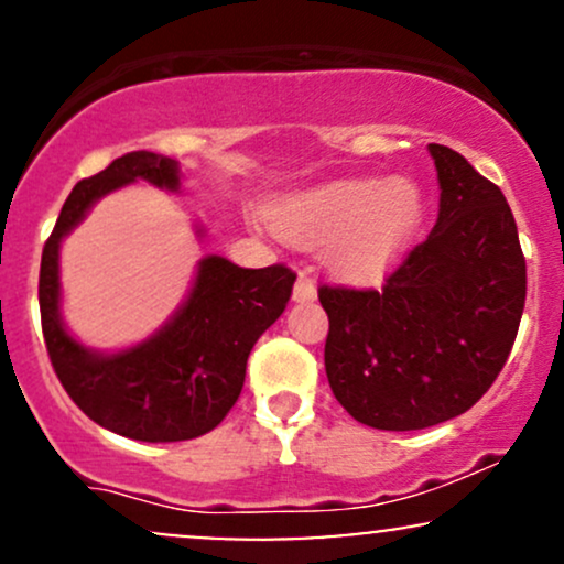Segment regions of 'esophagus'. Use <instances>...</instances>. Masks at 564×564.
Here are the masks:
<instances>
[{"mask_svg": "<svg viewBox=\"0 0 564 564\" xmlns=\"http://www.w3.org/2000/svg\"><path fill=\"white\" fill-rule=\"evenodd\" d=\"M315 300V283L307 275V270H302L300 278L294 283V302H313Z\"/></svg>", "mask_w": 564, "mask_h": 564, "instance_id": "1", "label": "esophagus"}]
</instances>
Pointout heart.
Instances as JSON below:
<instances>
[{
	"label": "heart",
	"mask_w": 564,
	"mask_h": 564,
	"mask_svg": "<svg viewBox=\"0 0 564 564\" xmlns=\"http://www.w3.org/2000/svg\"><path fill=\"white\" fill-rule=\"evenodd\" d=\"M422 193L411 180L347 177L283 200L275 228L294 243L328 246V262L347 281L384 273L422 223Z\"/></svg>",
	"instance_id": "1"
}]
</instances>
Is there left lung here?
Returning <instances> with one entry per match:
<instances>
[{
  "label": "left lung",
  "mask_w": 564,
  "mask_h": 564,
  "mask_svg": "<svg viewBox=\"0 0 564 564\" xmlns=\"http://www.w3.org/2000/svg\"><path fill=\"white\" fill-rule=\"evenodd\" d=\"M430 153L440 180L430 236L379 289H318L328 384L373 430H424L469 411L507 364L525 307V254L501 187L448 145Z\"/></svg>",
  "instance_id": "obj_1"
}]
</instances>
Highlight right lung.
<instances>
[{
	"label": "right lung",
	"instance_id": "obj_1",
	"mask_svg": "<svg viewBox=\"0 0 564 564\" xmlns=\"http://www.w3.org/2000/svg\"><path fill=\"white\" fill-rule=\"evenodd\" d=\"M134 180L177 191V164L132 151L74 185L42 251V334L63 390L95 424L142 443H180L212 432L236 405L251 347L286 310L296 273L286 264L246 270L206 257L164 332L119 355L89 352L57 315V249L97 198Z\"/></svg>",
	"mask_w": 564,
	"mask_h": 564
}]
</instances>
